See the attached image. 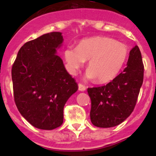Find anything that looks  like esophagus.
Returning a JSON list of instances; mask_svg holds the SVG:
<instances>
[{"label":"esophagus","instance_id":"1","mask_svg":"<svg viewBox=\"0 0 156 156\" xmlns=\"http://www.w3.org/2000/svg\"><path fill=\"white\" fill-rule=\"evenodd\" d=\"M78 90L80 91H84V90H86V87L83 85V83H78Z\"/></svg>","mask_w":156,"mask_h":156}]
</instances>
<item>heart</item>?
Masks as SVG:
<instances>
[{
  "mask_svg": "<svg viewBox=\"0 0 156 156\" xmlns=\"http://www.w3.org/2000/svg\"><path fill=\"white\" fill-rule=\"evenodd\" d=\"M129 48L112 38L97 37L80 41L78 47H66L64 52L67 69L76 73L88 60L87 76L100 83H108L116 78L126 62Z\"/></svg>",
  "mask_w": 156,
  "mask_h": 156,
  "instance_id": "1",
  "label": "heart"
}]
</instances>
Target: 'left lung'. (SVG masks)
Returning <instances> with one entry per match:
<instances>
[{"label":"left lung","instance_id":"obj_1","mask_svg":"<svg viewBox=\"0 0 156 156\" xmlns=\"http://www.w3.org/2000/svg\"><path fill=\"white\" fill-rule=\"evenodd\" d=\"M144 66L138 46L129 52L127 66L107 85L87 88L91 123L100 128L118 126L134 109L143 85Z\"/></svg>","mask_w":156,"mask_h":156}]
</instances>
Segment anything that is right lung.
<instances>
[{"mask_svg":"<svg viewBox=\"0 0 156 156\" xmlns=\"http://www.w3.org/2000/svg\"><path fill=\"white\" fill-rule=\"evenodd\" d=\"M62 42L61 32L28 41L12 66L14 102L22 116L35 128L51 130L61 126L64 106L78 88L56 55Z\"/></svg>","mask_w":156,"mask_h":156,"instance_id":"add662e5","label":"right lung"}]
</instances>
